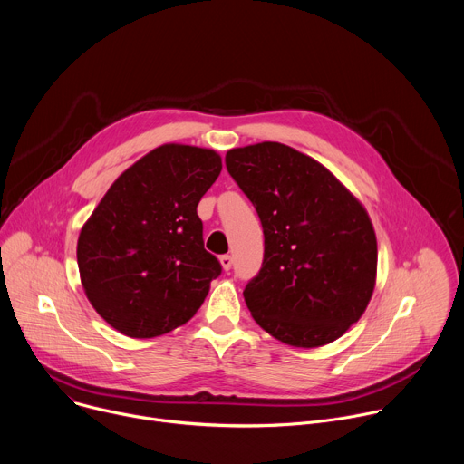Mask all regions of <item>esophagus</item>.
Listing matches in <instances>:
<instances>
[{"label":"esophagus","instance_id":"1","mask_svg":"<svg viewBox=\"0 0 464 464\" xmlns=\"http://www.w3.org/2000/svg\"><path fill=\"white\" fill-rule=\"evenodd\" d=\"M220 262H222V268H224L226 272H229L231 266H233V256H231V255H222V256H220Z\"/></svg>","mask_w":464,"mask_h":464}]
</instances>
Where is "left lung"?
Masks as SVG:
<instances>
[{"label":"left lung","mask_w":464,"mask_h":464,"mask_svg":"<svg viewBox=\"0 0 464 464\" xmlns=\"http://www.w3.org/2000/svg\"><path fill=\"white\" fill-rule=\"evenodd\" d=\"M226 167L264 233L262 266L244 288L253 319L294 347L343 336L374 290L376 237L363 206L321 163L281 143L233 149Z\"/></svg>","instance_id":"obj_1"}]
</instances>
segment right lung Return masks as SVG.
I'll return each instance as SVG.
<instances>
[{
	"label": "right lung",
	"mask_w": 464,
	"mask_h": 464,
	"mask_svg": "<svg viewBox=\"0 0 464 464\" xmlns=\"http://www.w3.org/2000/svg\"><path fill=\"white\" fill-rule=\"evenodd\" d=\"M220 170L213 150L163 145L115 179L82 227V286L121 334L170 333L196 314L222 274L196 213Z\"/></svg>",
	"instance_id": "1"
}]
</instances>
